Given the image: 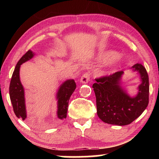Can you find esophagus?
I'll list each match as a JSON object with an SVG mask.
<instances>
[{
    "mask_svg": "<svg viewBox=\"0 0 159 159\" xmlns=\"http://www.w3.org/2000/svg\"><path fill=\"white\" fill-rule=\"evenodd\" d=\"M89 79H90L89 74L85 73L83 74L81 77H80V82L81 83H83V84H86V83H88V81H89Z\"/></svg>",
    "mask_w": 159,
    "mask_h": 159,
    "instance_id": "34e87169",
    "label": "esophagus"
}]
</instances>
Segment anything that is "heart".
<instances>
[{
  "label": "heart",
  "mask_w": 159,
  "mask_h": 159,
  "mask_svg": "<svg viewBox=\"0 0 159 159\" xmlns=\"http://www.w3.org/2000/svg\"><path fill=\"white\" fill-rule=\"evenodd\" d=\"M98 60L101 61H107L106 67L107 69H112L123 60L120 55H116L114 51H108L105 52L98 54Z\"/></svg>",
  "instance_id": "1"
}]
</instances>
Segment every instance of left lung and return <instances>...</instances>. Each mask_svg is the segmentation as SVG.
I'll return each mask as SVG.
<instances>
[{
    "label": "left lung",
    "mask_w": 159,
    "mask_h": 159,
    "mask_svg": "<svg viewBox=\"0 0 159 159\" xmlns=\"http://www.w3.org/2000/svg\"><path fill=\"white\" fill-rule=\"evenodd\" d=\"M139 76L138 93L131 96L123 85V71L96 79L93 88L96 97L97 114L108 124L126 125L134 121L146 109L149 104V83L146 69L137 63L131 67Z\"/></svg>",
    "instance_id": "8db88e82"
}]
</instances>
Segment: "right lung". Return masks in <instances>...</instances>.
<instances>
[{
    "mask_svg": "<svg viewBox=\"0 0 159 159\" xmlns=\"http://www.w3.org/2000/svg\"><path fill=\"white\" fill-rule=\"evenodd\" d=\"M34 55L35 53L33 51L29 50L25 55L21 57L15 66L10 84L9 93L13 110L16 116L22 119V120L26 119L27 117V114L26 109L25 88L21 84L20 76V67L23 63L31 60ZM76 88V85L74 79L65 80L58 88L56 93V100L57 101V116L59 120H64L66 118L70 97L74 92Z\"/></svg>",
    "mask_w": 159,
    "mask_h": 159,
    "instance_id": "add662e5",
    "label": "right lung"
}]
</instances>
